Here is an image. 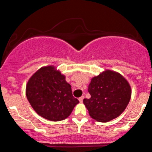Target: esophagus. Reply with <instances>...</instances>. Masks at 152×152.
I'll return each instance as SVG.
<instances>
[{
	"instance_id": "esophagus-1",
	"label": "esophagus",
	"mask_w": 152,
	"mask_h": 152,
	"mask_svg": "<svg viewBox=\"0 0 152 152\" xmlns=\"http://www.w3.org/2000/svg\"><path fill=\"white\" fill-rule=\"evenodd\" d=\"M83 99H84V96H81L79 99H78V100H79L80 102L82 103L83 101Z\"/></svg>"
}]
</instances>
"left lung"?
<instances>
[{"mask_svg": "<svg viewBox=\"0 0 152 152\" xmlns=\"http://www.w3.org/2000/svg\"><path fill=\"white\" fill-rule=\"evenodd\" d=\"M90 99H83L90 116L100 122L111 121L122 114L128 105L132 90L121 74L106 71L91 79Z\"/></svg>", "mask_w": 152, "mask_h": 152, "instance_id": "1", "label": "left lung"}]
</instances>
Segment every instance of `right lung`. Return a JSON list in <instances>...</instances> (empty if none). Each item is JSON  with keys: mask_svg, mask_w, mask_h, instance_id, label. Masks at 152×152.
<instances>
[{"mask_svg": "<svg viewBox=\"0 0 152 152\" xmlns=\"http://www.w3.org/2000/svg\"><path fill=\"white\" fill-rule=\"evenodd\" d=\"M26 96L36 112L52 121L65 119L79 103L73 96L71 85L53 66L40 69L26 86Z\"/></svg>", "mask_w": 152, "mask_h": 152, "instance_id": "right-lung-1", "label": "right lung"}]
</instances>
